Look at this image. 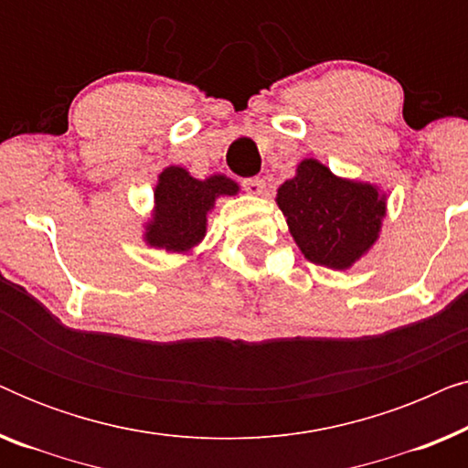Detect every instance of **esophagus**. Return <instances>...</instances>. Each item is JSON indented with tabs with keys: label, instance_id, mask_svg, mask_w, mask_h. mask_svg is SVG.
Masks as SVG:
<instances>
[{
	"label": "esophagus",
	"instance_id": "obj_1",
	"mask_svg": "<svg viewBox=\"0 0 468 468\" xmlns=\"http://www.w3.org/2000/svg\"><path fill=\"white\" fill-rule=\"evenodd\" d=\"M242 189L251 196H264L266 183H264V178H258V176L245 178V181H242Z\"/></svg>",
	"mask_w": 468,
	"mask_h": 468
}]
</instances>
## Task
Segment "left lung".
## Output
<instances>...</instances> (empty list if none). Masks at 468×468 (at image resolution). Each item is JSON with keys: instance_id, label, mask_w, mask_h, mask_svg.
Returning <instances> with one entry per match:
<instances>
[{"instance_id": "left-lung-1", "label": "left lung", "mask_w": 468, "mask_h": 468, "mask_svg": "<svg viewBox=\"0 0 468 468\" xmlns=\"http://www.w3.org/2000/svg\"><path fill=\"white\" fill-rule=\"evenodd\" d=\"M277 204L304 258L332 271H347L368 253L386 217L379 187L332 175L317 159L298 164L296 176L279 187Z\"/></svg>"}]
</instances>
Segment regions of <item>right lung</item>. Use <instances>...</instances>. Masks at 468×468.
<instances>
[{"instance_id": "right-lung-1", "label": "right lung", "mask_w": 468, "mask_h": 468, "mask_svg": "<svg viewBox=\"0 0 468 468\" xmlns=\"http://www.w3.org/2000/svg\"><path fill=\"white\" fill-rule=\"evenodd\" d=\"M239 185L223 175L194 178L185 168L170 165L155 185V208L146 223L144 240L170 253H187L207 234V215L219 196H236Z\"/></svg>"}]
</instances>
